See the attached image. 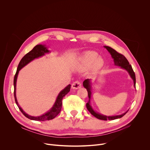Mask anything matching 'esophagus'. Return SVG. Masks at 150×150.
Listing matches in <instances>:
<instances>
[{
  "label": "esophagus",
  "mask_w": 150,
  "mask_h": 150,
  "mask_svg": "<svg viewBox=\"0 0 150 150\" xmlns=\"http://www.w3.org/2000/svg\"><path fill=\"white\" fill-rule=\"evenodd\" d=\"M81 87V83L80 82L76 81L74 82L72 85V88L74 90H77L79 89Z\"/></svg>",
  "instance_id": "esophagus-1"
}]
</instances>
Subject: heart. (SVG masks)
I'll return each instance as SVG.
<instances>
[{
	"label": "heart",
	"instance_id": "obj_1",
	"mask_svg": "<svg viewBox=\"0 0 150 150\" xmlns=\"http://www.w3.org/2000/svg\"><path fill=\"white\" fill-rule=\"evenodd\" d=\"M98 56V53L94 51L85 52L76 60L73 67L78 71H83L91 66L93 69H98L103 67L104 60Z\"/></svg>",
	"mask_w": 150,
	"mask_h": 150
}]
</instances>
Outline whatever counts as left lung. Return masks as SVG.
I'll return each mask as SVG.
<instances>
[{"label": "left lung", "mask_w": 150, "mask_h": 150, "mask_svg": "<svg viewBox=\"0 0 150 150\" xmlns=\"http://www.w3.org/2000/svg\"><path fill=\"white\" fill-rule=\"evenodd\" d=\"M104 47L105 49H106L107 50H108L109 52V53L110 54L112 57L113 59L115 65L120 67L121 69H123L126 71L127 72V73L129 74L130 77L132 78V79L134 81V88H135V83H136L135 74L132 69V66L130 65L129 62H128V60L126 59V58L123 55L119 53L115 50L111 48L110 47L104 46ZM91 80L92 79H85L83 82V87L85 88H86L88 91L89 101L87 103L86 106H87V108L88 110L91 113V114L93 115L96 118L100 119V120H112L121 118L122 117H123L129 110H127L126 112H125L123 114H121L119 115H115V116H105V115L101 114L94 110L93 107L91 106V94H92Z\"/></svg>", "instance_id": "1"}]
</instances>
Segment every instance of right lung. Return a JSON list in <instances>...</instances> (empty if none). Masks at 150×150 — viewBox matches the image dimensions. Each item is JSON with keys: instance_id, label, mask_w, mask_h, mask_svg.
<instances>
[{"instance_id": "obj_1", "label": "right lung", "mask_w": 150, "mask_h": 150, "mask_svg": "<svg viewBox=\"0 0 150 150\" xmlns=\"http://www.w3.org/2000/svg\"><path fill=\"white\" fill-rule=\"evenodd\" d=\"M51 52L49 50L48 47L45 45H36L33 50H31L30 52H28L27 54H26L23 58L21 60V61L19 63V65L17 68L16 72L15 74V75L14 76L13 79V86H14V97L15 100V102L16 105H18L19 109L20 111L23 113V114L27 118L36 120V121H45V120H49L54 119L57 115L60 113L61 109H62V100L63 98L65 97L69 91L71 89V85L69 84L68 85L63 89L58 94L56 100L52 106V108L48 110L47 112L44 113L43 115H41L38 116H33L28 115L26 113L23 109L21 108L19 104L18 103L16 96V81L18 75L19 74V71L23 68L24 67H25L27 65L33 60H34L35 59H38L39 57L44 56L46 54L49 53Z\"/></svg>"}]
</instances>
